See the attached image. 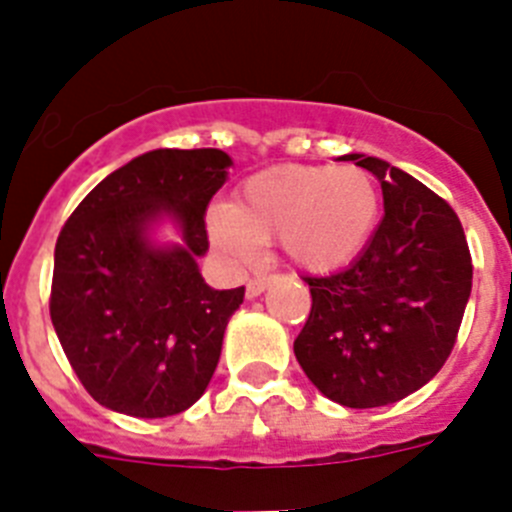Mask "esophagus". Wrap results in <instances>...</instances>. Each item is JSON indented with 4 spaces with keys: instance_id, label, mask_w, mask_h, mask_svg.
Returning <instances> with one entry per match:
<instances>
[{
    "instance_id": "esophagus-1",
    "label": "esophagus",
    "mask_w": 512,
    "mask_h": 512,
    "mask_svg": "<svg viewBox=\"0 0 512 512\" xmlns=\"http://www.w3.org/2000/svg\"><path fill=\"white\" fill-rule=\"evenodd\" d=\"M266 287H269V279L253 277V279H248V284H246V295L248 297H259Z\"/></svg>"
}]
</instances>
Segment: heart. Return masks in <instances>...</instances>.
Segmentation results:
<instances>
[{"mask_svg":"<svg viewBox=\"0 0 512 512\" xmlns=\"http://www.w3.org/2000/svg\"><path fill=\"white\" fill-rule=\"evenodd\" d=\"M379 210L377 182L361 166L289 164L248 176L233 205L207 212V230L238 264H251L261 243L279 238L292 264L325 274L364 251Z\"/></svg>","mask_w":512,"mask_h":512,"instance_id":"1","label":"heart"}]
</instances>
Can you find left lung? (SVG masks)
Returning a JSON list of instances; mask_svg holds the SVG:
<instances>
[{
    "instance_id": "obj_1",
    "label": "left lung",
    "mask_w": 512,
    "mask_h": 512,
    "mask_svg": "<svg viewBox=\"0 0 512 512\" xmlns=\"http://www.w3.org/2000/svg\"><path fill=\"white\" fill-rule=\"evenodd\" d=\"M382 184L384 217L348 269L312 277L295 338L310 382L338 405L379 408L431 382L454 348L472 292V253L451 205L372 156H343Z\"/></svg>"
}]
</instances>
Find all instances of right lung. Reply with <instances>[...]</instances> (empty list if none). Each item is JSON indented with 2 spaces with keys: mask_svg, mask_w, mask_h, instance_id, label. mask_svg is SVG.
<instances>
[{
  "mask_svg": "<svg viewBox=\"0 0 512 512\" xmlns=\"http://www.w3.org/2000/svg\"><path fill=\"white\" fill-rule=\"evenodd\" d=\"M217 148H158L112 171L56 241L51 320L84 390L117 413L166 418L200 400L246 287H207L205 210L225 184ZM171 214L185 246L153 249L145 225Z\"/></svg>",
  "mask_w": 512,
  "mask_h": 512,
  "instance_id": "add662e5",
  "label": "right lung"
}]
</instances>
